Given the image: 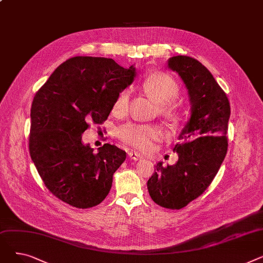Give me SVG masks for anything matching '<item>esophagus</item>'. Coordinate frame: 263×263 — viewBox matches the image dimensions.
Listing matches in <instances>:
<instances>
[{
    "mask_svg": "<svg viewBox=\"0 0 263 263\" xmlns=\"http://www.w3.org/2000/svg\"><path fill=\"white\" fill-rule=\"evenodd\" d=\"M128 156H129V158L131 160H134V161H139V160H141L143 158L139 153H136V151H129Z\"/></svg>",
    "mask_w": 263,
    "mask_h": 263,
    "instance_id": "obj_1",
    "label": "esophagus"
}]
</instances>
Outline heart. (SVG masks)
<instances>
[{"label":"heart","instance_id":"heart-1","mask_svg":"<svg viewBox=\"0 0 263 263\" xmlns=\"http://www.w3.org/2000/svg\"><path fill=\"white\" fill-rule=\"evenodd\" d=\"M147 92L160 102L162 114L174 116V100L180 93V87L177 81L170 74L164 72H155L149 76L143 83ZM130 90L124 88L118 92L112 103V113L121 117L128 113L130 104ZM119 139L126 144L142 151H150L164 136L162 128L156 124L147 123H128L118 131Z\"/></svg>","mask_w":263,"mask_h":263}]
</instances>
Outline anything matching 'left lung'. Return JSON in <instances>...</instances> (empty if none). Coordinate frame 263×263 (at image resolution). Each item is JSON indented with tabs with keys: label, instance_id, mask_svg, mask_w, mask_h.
I'll use <instances>...</instances> for the list:
<instances>
[{
	"label": "left lung",
	"instance_id": "obj_1",
	"mask_svg": "<svg viewBox=\"0 0 263 263\" xmlns=\"http://www.w3.org/2000/svg\"><path fill=\"white\" fill-rule=\"evenodd\" d=\"M167 66L185 84L191 117L174 148L177 163L163 166L159 162L147 189L157 204L179 210L211 184L226 157L230 104L211 72L197 60L178 55Z\"/></svg>",
	"mask_w": 263,
	"mask_h": 263
}]
</instances>
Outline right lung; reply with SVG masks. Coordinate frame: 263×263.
Masks as SVG:
<instances>
[{
    "instance_id": "obj_1",
    "label": "right lung",
    "mask_w": 263,
    "mask_h": 263,
    "mask_svg": "<svg viewBox=\"0 0 263 263\" xmlns=\"http://www.w3.org/2000/svg\"><path fill=\"white\" fill-rule=\"evenodd\" d=\"M135 78L114 60L76 57L61 64L36 92L31 107L30 155L45 185L62 201L87 209L104 200L126 151L82 142L87 121L101 124L119 91Z\"/></svg>"
}]
</instances>
